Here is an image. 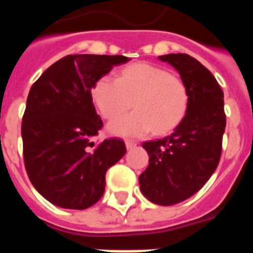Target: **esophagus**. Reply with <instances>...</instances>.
I'll list each match as a JSON object with an SVG mask.
<instances>
[{
  "label": "esophagus",
  "mask_w": 253,
  "mask_h": 253,
  "mask_svg": "<svg viewBox=\"0 0 253 253\" xmlns=\"http://www.w3.org/2000/svg\"><path fill=\"white\" fill-rule=\"evenodd\" d=\"M125 146H126V149H131L134 148V147H137V143L131 142V140H126V142H125Z\"/></svg>",
  "instance_id": "34e87169"
}]
</instances>
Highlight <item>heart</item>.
Wrapping results in <instances>:
<instances>
[{
  "label": "heart",
  "mask_w": 253,
  "mask_h": 253,
  "mask_svg": "<svg viewBox=\"0 0 253 253\" xmlns=\"http://www.w3.org/2000/svg\"><path fill=\"white\" fill-rule=\"evenodd\" d=\"M92 99L101 115L115 119L133 105L137 110L114 120L109 130L120 137H143L169 133L186 115L189 91L180 77L147 63L124 68L119 78L100 77L92 87Z\"/></svg>",
  "instance_id": "heart-1"
}]
</instances>
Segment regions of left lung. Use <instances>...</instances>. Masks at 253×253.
<instances>
[{
  "instance_id": "obj_1",
  "label": "left lung",
  "mask_w": 253,
  "mask_h": 253,
  "mask_svg": "<svg viewBox=\"0 0 253 253\" xmlns=\"http://www.w3.org/2000/svg\"><path fill=\"white\" fill-rule=\"evenodd\" d=\"M189 91V107L175 131L143 143L149 165L139 176L140 191L154 204L175 205L196 194L216 169L225 129L224 95L215 77L187 54L160 55Z\"/></svg>"
}]
</instances>
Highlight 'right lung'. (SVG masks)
Masks as SVG:
<instances>
[{
	"instance_id": "obj_1",
	"label": "right lung",
	"mask_w": 253,
	"mask_h": 253,
	"mask_svg": "<svg viewBox=\"0 0 253 253\" xmlns=\"http://www.w3.org/2000/svg\"><path fill=\"white\" fill-rule=\"evenodd\" d=\"M124 55H67L51 64L30 88L21 125L24 162L38 193L64 209L99 202L105 175L126 152L123 140L92 138L102 128L92 102L93 84Z\"/></svg>"
}]
</instances>
